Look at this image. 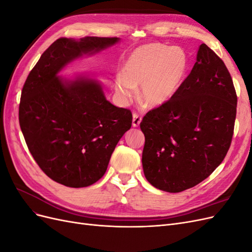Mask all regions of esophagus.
<instances>
[{
  "mask_svg": "<svg viewBox=\"0 0 252 252\" xmlns=\"http://www.w3.org/2000/svg\"><path fill=\"white\" fill-rule=\"evenodd\" d=\"M142 122V118L139 116V114L133 113L132 114V126L133 127H139Z\"/></svg>",
  "mask_w": 252,
  "mask_h": 252,
  "instance_id": "1",
  "label": "esophagus"
}]
</instances>
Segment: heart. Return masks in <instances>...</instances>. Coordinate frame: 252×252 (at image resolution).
I'll return each mask as SVG.
<instances>
[{
  "mask_svg": "<svg viewBox=\"0 0 252 252\" xmlns=\"http://www.w3.org/2000/svg\"><path fill=\"white\" fill-rule=\"evenodd\" d=\"M189 69V58L181 47L152 43L135 48L114 79L119 100L127 104L141 86L140 97L149 107H159L178 94Z\"/></svg>",
  "mask_w": 252,
  "mask_h": 252,
  "instance_id": "1",
  "label": "heart"
}]
</instances>
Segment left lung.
<instances>
[{
	"label": "left lung",
	"instance_id": "1",
	"mask_svg": "<svg viewBox=\"0 0 252 252\" xmlns=\"http://www.w3.org/2000/svg\"><path fill=\"white\" fill-rule=\"evenodd\" d=\"M236 103L227 67L202 44L178 94L141 122L142 164L150 184L175 193L208 178L230 147Z\"/></svg>",
	"mask_w": 252,
	"mask_h": 252
}]
</instances>
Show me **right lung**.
I'll return each instance as SVG.
<instances>
[{"label": "right lung", "instance_id": "add662e5", "mask_svg": "<svg viewBox=\"0 0 252 252\" xmlns=\"http://www.w3.org/2000/svg\"><path fill=\"white\" fill-rule=\"evenodd\" d=\"M119 41L61 37L44 51L23 86L19 121L28 149L45 174L67 187H87L103 177L132 114L106 100L97 80H68L59 73L73 60Z\"/></svg>", "mask_w": 252, "mask_h": 252}]
</instances>
